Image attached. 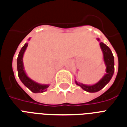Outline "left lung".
<instances>
[{
  "label": "left lung",
  "mask_w": 127,
  "mask_h": 127,
  "mask_svg": "<svg viewBox=\"0 0 127 127\" xmlns=\"http://www.w3.org/2000/svg\"><path fill=\"white\" fill-rule=\"evenodd\" d=\"M97 40L99 41V46H100L101 50L103 53V59L105 65L106 66V69H105L106 73L105 74L104 76L97 83L94 84H84L78 82L75 80L76 84L79 86L84 91L90 93L97 92L103 88L105 86V85L109 82L115 71L114 57L113 55L112 52L109 48V47L100 41V39L97 38Z\"/></svg>",
  "instance_id": "left-lung-1"
}]
</instances>
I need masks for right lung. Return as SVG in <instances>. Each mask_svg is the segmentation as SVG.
Segmentation results:
<instances>
[{
	"instance_id": "add662e5",
	"label": "right lung",
	"mask_w": 127,
	"mask_h": 127,
	"mask_svg": "<svg viewBox=\"0 0 127 127\" xmlns=\"http://www.w3.org/2000/svg\"><path fill=\"white\" fill-rule=\"evenodd\" d=\"M30 40V38L28 39V41ZM28 45V43L27 42L21 49L20 51L18 54V57L17 59V70H18V74L21 82L24 84L28 89H30L33 93H42L47 91L49 86V84H39L33 80L31 79L27 75L26 70H25L23 58L24 55Z\"/></svg>"
}]
</instances>
